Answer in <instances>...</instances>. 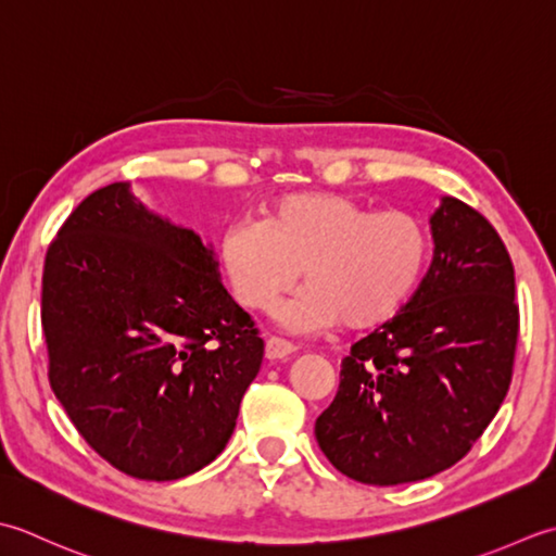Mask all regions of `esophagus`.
Here are the masks:
<instances>
[{"label": "esophagus", "instance_id": "1", "mask_svg": "<svg viewBox=\"0 0 556 556\" xmlns=\"http://www.w3.org/2000/svg\"><path fill=\"white\" fill-rule=\"evenodd\" d=\"M294 353V345L282 338H268L266 341V359H288Z\"/></svg>", "mask_w": 556, "mask_h": 556}]
</instances>
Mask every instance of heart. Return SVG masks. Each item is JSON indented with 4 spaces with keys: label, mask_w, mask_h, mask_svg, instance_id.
<instances>
[{
    "label": "heart",
    "mask_w": 556,
    "mask_h": 556,
    "mask_svg": "<svg viewBox=\"0 0 556 556\" xmlns=\"http://www.w3.org/2000/svg\"><path fill=\"white\" fill-rule=\"evenodd\" d=\"M220 264L237 302L274 309L300 278L307 282L280 312L294 331L391 321L429 264L432 240L420 215L377 211L345 194H292L270 203L262 223H232Z\"/></svg>",
    "instance_id": "heart-1"
}]
</instances>
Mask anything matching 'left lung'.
<instances>
[{
    "instance_id": "8db88e82",
    "label": "left lung",
    "mask_w": 556,
    "mask_h": 556,
    "mask_svg": "<svg viewBox=\"0 0 556 556\" xmlns=\"http://www.w3.org/2000/svg\"><path fill=\"white\" fill-rule=\"evenodd\" d=\"M434 256L410 302L341 362L316 417L321 451L365 484L417 482L458 463L511 383L518 307L502 237L468 203L441 197Z\"/></svg>"
}]
</instances>
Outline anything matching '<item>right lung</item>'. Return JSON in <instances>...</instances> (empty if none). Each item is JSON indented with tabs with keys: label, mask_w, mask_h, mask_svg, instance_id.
<instances>
[{
	"label": "right lung",
	"mask_w": 556,
	"mask_h": 556,
	"mask_svg": "<svg viewBox=\"0 0 556 556\" xmlns=\"http://www.w3.org/2000/svg\"><path fill=\"white\" fill-rule=\"evenodd\" d=\"M213 247L136 199L93 191L45 256L50 383L90 446L139 480L208 466L228 444L264 341Z\"/></svg>",
	"instance_id": "obj_1"
}]
</instances>
